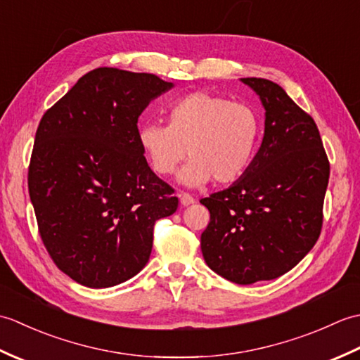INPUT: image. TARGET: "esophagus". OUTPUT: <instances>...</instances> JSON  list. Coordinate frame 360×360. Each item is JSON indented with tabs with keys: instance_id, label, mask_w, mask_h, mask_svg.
Listing matches in <instances>:
<instances>
[{
	"instance_id": "1",
	"label": "esophagus",
	"mask_w": 360,
	"mask_h": 360,
	"mask_svg": "<svg viewBox=\"0 0 360 360\" xmlns=\"http://www.w3.org/2000/svg\"><path fill=\"white\" fill-rule=\"evenodd\" d=\"M178 196H179V200H181V204H182V205H190V204L195 202V198H193L192 195L186 193V192H181Z\"/></svg>"
}]
</instances>
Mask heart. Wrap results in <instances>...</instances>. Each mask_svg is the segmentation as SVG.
I'll use <instances>...</instances> for the list:
<instances>
[{"instance_id": "b5f03b06", "label": "heart", "mask_w": 360, "mask_h": 360, "mask_svg": "<svg viewBox=\"0 0 360 360\" xmlns=\"http://www.w3.org/2000/svg\"><path fill=\"white\" fill-rule=\"evenodd\" d=\"M259 117L248 103L196 91L170 105L167 125L143 124L137 142L151 170L168 176L188 155L179 181L198 187L212 178L218 184L238 179L254 159Z\"/></svg>"}]
</instances>
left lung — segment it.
I'll return each mask as SVG.
<instances>
[{
	"label": "left lung",
	"instance_id": "left-lung-1",
	"mask_svg": "<svg viewBox=\"0 0 360 360\" xmlns=\"http://www.w3.org/2000/svg\"><path fill=\"white\" fill-rule=\"evenodd\" d=\"M241 82L264 106L263 142L238 181L201 200L210 212L201 250L221 277L252 285L286 274L314 248L330 162L314 119L285 89L266 79Z\"/></svg>",
	"mask_w": 360,
	"mask_h": 360
}]
</instances>
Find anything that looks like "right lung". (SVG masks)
Instances as JSON below:
<instances>
[{
  "label": "right lung",
  "mask_w": 360,
  "mask_h": 360,
  "mask_svg": "<svg viewBox=\"0 0 360 360\" xmlns=\"http://www.w3.org/2000/svg\"><path fill=\"white\" fill-rule=\"evenodd\" d=\"M173 83L97 68L43 114L27 186L57 267L83 286L124 283L147 264L153 229L178 209L137 142V119Z\"/></svg>",
  "instance_id": "right-lung-1"
}]
</instances>
